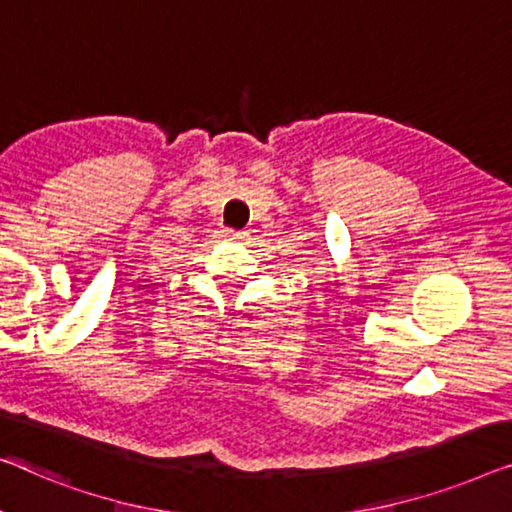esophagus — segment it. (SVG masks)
<instances>
[{"label":"esophagus","instance_id":"34e87169","mask_svg":"<svg viewBox=\"0 0 512 512\" xmlns=\"http://www.w3.org/2000/svg\"><path fill=\"white\" fill-rule=\"evenodd\" d=\"M220 239L222 241H243L246 239V234L234 232V229H220Z\"/></svg>","mask_w":512,"mask_h":512}]
</instances>
